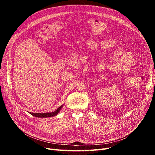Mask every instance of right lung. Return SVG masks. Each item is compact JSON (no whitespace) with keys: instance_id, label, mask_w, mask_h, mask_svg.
<instances>
[{"instance_id":"add662e5","label":"right lung","mask_w":155,"mask_h":155,"mask_svg":"<svg viewBox=\"0 0 155 155\" xmlns=\"http://www.w3.org/2000/svg\"><path fill=\"white\" fill-rule=\"evenodd\" d=\"M63 105L60 106L57 110H55L53 112H46V113H34V112H29L30 114L32 116H34L35 117H37V118H48V117H51V116H55L57 115L60 110L61 109V108L63 107Z\"/></svg>"}]
</instances>
